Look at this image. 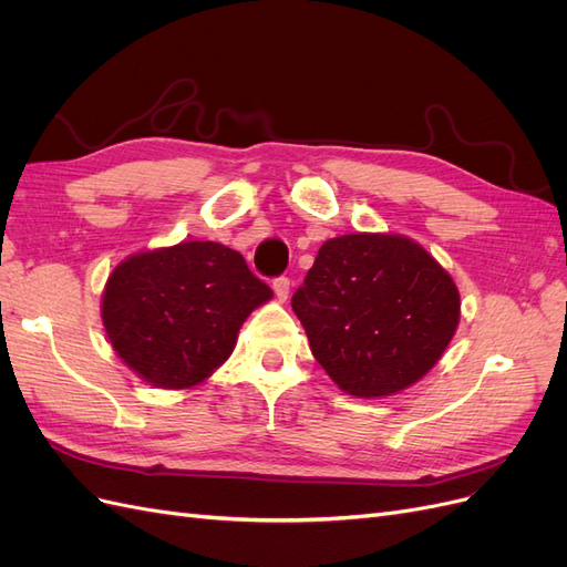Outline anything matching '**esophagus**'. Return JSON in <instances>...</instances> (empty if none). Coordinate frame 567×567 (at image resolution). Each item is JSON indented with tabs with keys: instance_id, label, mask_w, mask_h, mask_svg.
Wrapping results in <instances>:
<instances>
[{
	"instance_id": "esophagus-1",
	"label": "esophagus",
	"mask_w": 567,
	"mask_h": 567,
	"mask_svg": "<svg viewBox=\"0 0 567 567\" xmlns=\"http://www.w3.org/2000/svg\"><path fill=\"white\" fill-rule=\"evenodd\" d=\"M271 288H274V296H277L279 302H286L288 300V293H290V281L286 277H279L271 281Z\"/></svg>"
}]
</instances>
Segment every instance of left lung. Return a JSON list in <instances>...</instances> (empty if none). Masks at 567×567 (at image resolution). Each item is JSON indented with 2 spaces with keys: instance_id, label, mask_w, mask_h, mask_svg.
Listing matches in <instances>:
<instances>
[{
  "instance_id": "8db88e82",
  "label": "left lung",
  "mask_w": 567,
  "mask_h": 567,
  "mask_svg": "<svg viewBox=\"0 0 567 567\" xmlns=\"http://www.w3.org/2000/svg\"><path fill=\"white\" fill-rule=\"evenodd\" d=\"M290 305L331 381L364 400L421 381L461 319L450 271L402 234L329 238Z\"/></svg>"
}]
</instances>
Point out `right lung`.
<instances>
[{
  "label": "right lung",
  "instance_id": "obj_1",
  "mask_svg": "<svg viewBox=\"0 0 567 567\" xmlns=\"http://www.w3.org/2000/svg\"><path fill=\"white\" fill-rule=\"evenodd\" d=\"M271 298L241 252L182 241L125 257L104 286L101 321L142 381L188 390L227 362L244 321Z\"/></svg>",
  "mask_w": 567,
  "mask_h": 567
}]
</instances>
